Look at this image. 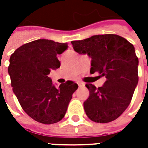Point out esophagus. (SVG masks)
Here are the masks:
<instances>
[{
  "label": "esophagus",
  "instance_id": "1",
  "mask_svg": "<svg viewBox=\"0 0 148 148\" xmlns=\"http://www.w3.org/2000/svg\"><path fill=\"white\" fill-rule=\"evenodd\" d=\"M78 86H79V87H82V86H84V83L83 82H78Z\"/></svg>",
  "mask_w": 148,
  "mask_h": 148
}]
</instances>
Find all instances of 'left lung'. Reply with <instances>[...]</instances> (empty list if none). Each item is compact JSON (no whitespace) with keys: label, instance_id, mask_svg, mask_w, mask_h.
<instances>
[{"label":"left lung","instance_id":"8db88e82","mask_svg":"<svg viewBox=\"0 0 148 148\" xmlns=\"http://www.w3.org/2000/svg\"><path fill=\"white\" fill-rule=\"evenodd\" d=\"M74 50L91 58L90 72H98L106 81L101 87L87 83L90 95L84 109L96 123L115 120L128 108L138 82V58L134 45L117 34H99L71 41Z\"/></svg>","mask_w":148,"mask_h":148}]
</instances>
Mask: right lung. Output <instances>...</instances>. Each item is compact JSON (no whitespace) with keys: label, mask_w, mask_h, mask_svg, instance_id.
I'll return each instance as SVG.
<instances>
[{"label":"right lung","mask_w":148,"mask_h":148,"mask_svg":"<svg viewBox=\"0 0 148 148\" xmlns=\"http://www.w3.org/2000/svg\"><path fill=\"white\" fill-rule=\"evenodd\" d=\"M67 47L66 43L38 39L20 46L10 56L8 73L13 92L24 111L38 123L62 120L78 88L71 81L57 88L49 77L50 71L60 67L57 57Z\"/></svg>","instance_id":"obj_1"}]
</instances>
